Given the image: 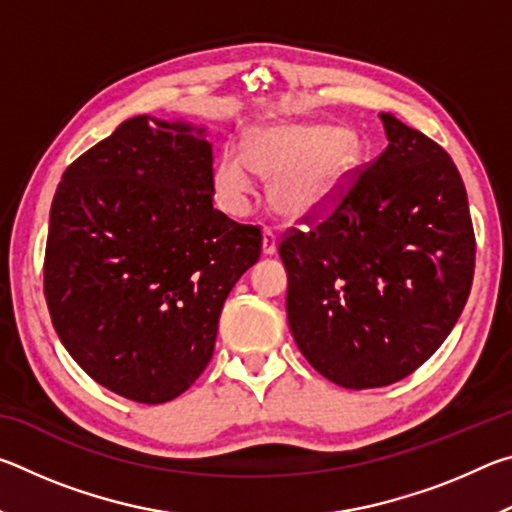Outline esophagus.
Listing matches in <instances>:
<instances>
[{"mask_svg":"<svg viewBox=\"0 0 512 512\" xmlns=\"http://www.w3.org/2000/svg\"><path fill=\"white\" fill-rule=\"evenodd\" d=\"M262 237H264V241H262V253L268 255V257L275 255V253H277V237H275V232H273V230H264Z\"/></svg>","mask_w":512,"mask_h":512,"instance_id":"obj_1","label":"esophagus"}]
</instances>
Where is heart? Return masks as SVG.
Returning <instances> with one entry per match:
<instances>
[{
    "mask_svg": "<svg viewBox=\"0 0 512 512\" xmlns=\"http://www.w3.org/2000/svg\"><path fill=\"white\" fill-rule=\"evenodd\" d=\"M361 140L327 124H273L257 128L246 149L228 144L212 171L221 210L244 216L257 194V173L271 178L268 201L289 219L325 212L350 185L361 164Z\"/></svg>",
    "mask_w": 512,
    "mask_h": 512,
    "instance_id": "heart-1",
    "label": "heart"
}]
</instances>
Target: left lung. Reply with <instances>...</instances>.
<instances>
[{"mask_svg":"<svg viewBox=\"0 0 512 512\" xmlns=\"http://www.w3.org/2000/svg\"><path fill=\"white\" fill-rule=\"evenodd\" d=\"M388 146L341 203L280 244L300 352L352 391L411 375L452 332L474 275L465 185L445 149L391 112Z\"/></svg>","mask_w":512,"mask_h":512,"instance_id":"8db88e82","label":"left lung"}]
</instances>
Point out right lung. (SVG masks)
I'll use <instances>...</instances> for the list:
<instances>
[{"label": "right lung", "instance_id": "obj_1", "mask_svg": "<svg viewBox=\"0 0 512 512\" xmlns=\"http://www.w3.org/2000/svg\"><path fill=\"white\" fill-rule=\"evenodd\" d=\"M205 128L126 119L69 164L49 214L45 298L72 359L108 391L169 402L212 359L223 302L262 232L212 205Z\"/></svg>", "mask_w": 512, "mask_h": 512}]
</instances>
